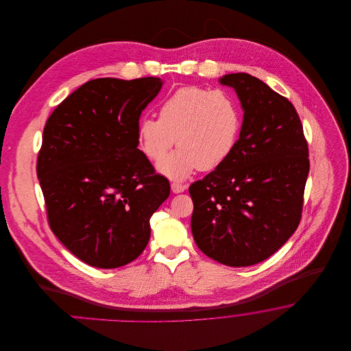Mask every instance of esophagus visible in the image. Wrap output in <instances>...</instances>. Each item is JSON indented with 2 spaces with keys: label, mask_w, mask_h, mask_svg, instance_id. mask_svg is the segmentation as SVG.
Instances as JSON below:
<instances>
[{
  "label": "esophagus",
  "mask_w": 351,
  "mask_h": 351,
  "mask_svg": "<svg viewBox=\"0 0 351 351\" xmlns=\"http://www.w3.org/2000/svg\"><path fill=\"white\" fill-rule=\"evenodd\" d=\"M171 189H172L173 193H180V192H184L186 189V185L179 183V182H173L171 184Z\"/></svg>",
  "instance_id": "34e87169"
}]
</instances>
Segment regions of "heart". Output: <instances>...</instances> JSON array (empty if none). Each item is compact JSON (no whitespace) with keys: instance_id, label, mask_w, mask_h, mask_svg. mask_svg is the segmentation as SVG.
Wrapping results in <instances>:
<instances>
[{"instance_id":"heart-1","label":"heart","mask_w":351,"mask_h":351,"mask_svg":"<svg viewBox=\"0 0 351 351\" xmlns=\"http://www.w3.org/2000/svg\"><path fill=\"white\" fill-rule=\"evenodd\" d=\"M241 129L242 112L232 93L188 85L162 102L159 119L139 122L138 145L158 163L176 143L180 150L160 163L159 171L180 180L197 168L212 171L223 165L233 154Z\"/></svg>"}]
</instances>
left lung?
<instances>
[{
    "label": "left lung",
    "instance_id": "left-lung-1",
    "mask_svg": "<svg viewBox=\"0 0 351 351\" xmlns=\"http://www.w3.org/2000/svg\"><path fill=\"white\" fill-rule=\"evenodd\" d=\"M219 83L245 110L230 158L191 184V229L205 255L230 267L256 265L279 250L300 223L309 151L292 102L249 73Z\"/></svg>",
    "mask_w": 351,
    "mask_h": 351
}]
</instances>
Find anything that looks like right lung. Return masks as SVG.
Masks as SVG:
<instances>
[{"mask_svg": "<svg viewBox=\"0 0 351 351\" xmlns=\"http://www.w3.org/2000/svg\"><path fill=\"white\" fill-rule=\"evenodd\" d=\"M159 77L95 79L62 101L46 122L36 175L51 230L86 265L117 268L149 243L150 218L169 182L138 149L142 112Z\"/></svg>", "mask_w": 351, "mask_h": 351, "instance_id": "obj_1", "label": "right lung"}]
</instances>
